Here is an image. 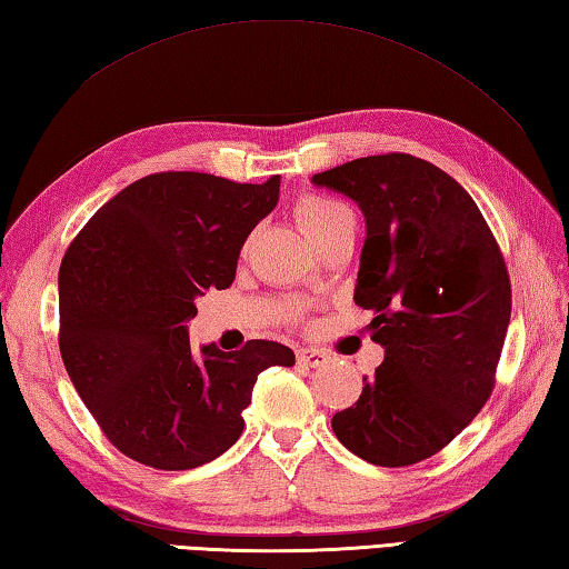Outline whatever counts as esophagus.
<instances>
[{
  "label": "esophagus",
  "instance_id": "34e87169",
  "mask_svg": "<svg viewBox=\"0 0 569 569\" xmlns=\"http://www.w3.org/2000/svg\"><path fill=\"white\" fill-rule=\"evenodd\" d=\"M297 360L307 367H325L327 362H330V355H327L325 350H317V347H302V350L297 352Z\"/></svg>",
  "mask_w": 569,
  "mask_h": 569
}]
</instances>
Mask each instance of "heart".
<instances>
[{"instance_id":"1","label":"heart","mask_w":569,"mask_h":569,"mask_svg":"<svg viewBox=\"0 0 569 569\" xmlns=\"http://www.w3.org/2000/svg\"><path fill=\"white\" fill-rule=\"evenodd\" d=\"M297 222H300L302 232L320 247L327 239L337 234L355 232V217L350 209L342 202H337L332 197L322 194H307L297 202Z\"/></svg>"}]
</instances>
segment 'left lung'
<instances>
[{
	"label": "left lung",
	"instance_id": "1",
	"mask_svg": "<svg viewBox=\"0 0 569 569\" xmlns=\"http://www.w3.org/2000/svg\"><path fill=\"white\" fill-rule=\"evenodd\" d=\"M312 184L362 209L355 302L375 315L372 342L385 350L332 430L372 465L427 460L475 420L495 387L512 312L500 247L462 184L425 159H352Z\"/></svg>",
	"mask_w": 569,
	"mask_h": 569
}]
</instances>
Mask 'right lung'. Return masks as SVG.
Instances as JSON below:
<instances>
[{
    "mask_svg": "<svg viewBox=\"0 0 569 569\" xmlns=\"http://www.w3.org/2000/svg\"><path fill=\"white\" fill-rule=\"evenodd\" d=\"M279 177L237 184L202 172L137 179L94 212L59 267V352L119 452L157 470L217 460L244 430L257 375L292 367L290 347L189 345L209 290H227Z\"/></svg>",
    "mask_w": 569,
    "mask_h": 569,
    "instance_id": "1",
    "label": "right lung"
}]
</instances>
